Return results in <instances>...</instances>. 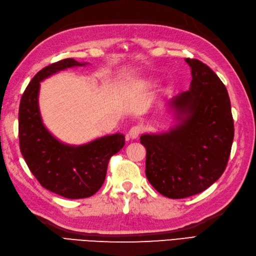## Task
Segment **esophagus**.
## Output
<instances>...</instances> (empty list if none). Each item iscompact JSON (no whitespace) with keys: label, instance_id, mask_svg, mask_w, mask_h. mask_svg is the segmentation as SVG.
<instances>
[{"label":"esophagus","instance_id":"34e87169","mask_svg":"<svg viewBox=\"0 0 256 256\" xmlns=\"http://www.w3.org/2000/svg\"><path fill=\"white\" fill-rule=\"evenodd\" d=\"M144 128L141 126H134L132 129L129 130V132L127 134V138H130V139H137L140 134L142 132Z\"/></svg>","mask_w":256,"mask_h":256}]
</instances>
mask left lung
<instances>
[{"label": "left lung", "instance_id": "obj_1", "mask_svg": "<svg viewBox=\"0 0 256 256\" xmlns=\"http://www.w3.org/2000/svg\"><path fill=\"white\" fill-rule=\"evenodd\" d=\"M190 88L171 102L180 119L168 132L142 134L146 175L163 196L180 200L207 190L226 168L234 137L231 104L224 84L197 59Z\"/></svg>", "mask_w": 256, "mask_h": 256}]
</instances>
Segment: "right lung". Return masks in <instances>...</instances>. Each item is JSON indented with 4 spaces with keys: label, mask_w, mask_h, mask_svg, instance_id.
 <instances>
[{
    "label": "right lung",
    "mask_w": 256,
    "mask_h": 256,
    "mask_svg": "<svg viewBox=\"0 0 256 256\" xmlns=\"http://www.w3.org/2000/svg\"><path fill=\"white\" fill-rule=\"evenodd\" d=\"M85 64L69 58L44 68L22 93L18 110L20 149L27 166L44 188L70 200L90 197L100 188L110 158L124 144V136L115 134L83 146H68L44 126L38 108L39 82L66 68Z\"/></svg>",
    "instance_id": "obj_1"
}]
</instances>
